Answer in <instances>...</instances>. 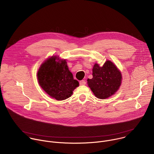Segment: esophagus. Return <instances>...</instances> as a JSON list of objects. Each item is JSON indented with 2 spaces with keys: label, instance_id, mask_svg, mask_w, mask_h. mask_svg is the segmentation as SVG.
I'll use <instances>...</instances> for the list:
<instances>
[{
  "label": "esophagus",
  "instance_id": "1",
  "mask_svg": "<svg viewBox=\"0 0 154 154\" xmlns=\"http://www.w3.org/2000/svg\"><path fill=\"white\" fill-rule=\"evenodd\" d=\"M80 85H86V82L83 80H81V81H80Z\"/></svg>",
  "mask_w": 154,
  "mask_h": 154
}]
</instances>
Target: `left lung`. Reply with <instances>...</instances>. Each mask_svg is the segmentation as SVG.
Listing matches in <instances>:
<instances>
[{"label":"left lung","instance_id":"8db88e82","mask_svg":"<svg viewBox=\"0 0 154 154\" xmlns=\"http://www.w3.org/2000/svg\"><path fill=\"white\" fill-rule=\"evenodd\" d=\"M122 74L116 66L106 60L102 66L95 63L93 68V79L87 83L96 97L105 99L115 94L122 82Z\"/></svg>","mask_w":154,"mask_h":154}]
</instances>
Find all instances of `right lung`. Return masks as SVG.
<instances>
[{
	"label": "right lung",
	"mask_w": 154,
	"mask_h": 154,
	"mask_svg": "<svg viewBox=\"0 0 154 154\" xmlns=\"http://www.w3.org/2000/svg\"><path fill=\"white\" fill-rule=\"evenodd\" d=\"M39 85L51 97L57 100H65L79 86L69 70L66 60L52 56L44 61L38 71Z\"/></svg>",
	"instance_id": "add662e5"
}]
</instances>
